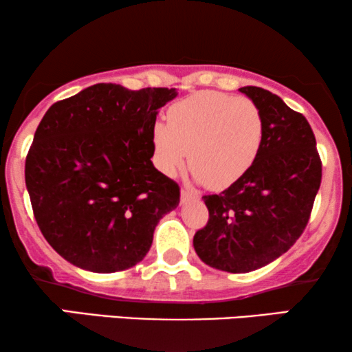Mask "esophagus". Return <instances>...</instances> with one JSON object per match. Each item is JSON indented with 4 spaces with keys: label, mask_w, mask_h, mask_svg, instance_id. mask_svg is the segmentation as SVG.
Listing matches in <instances>:
<instances>
[{
    "label": "esophagus",
    "mask_w": 352,
    "mask_h": 352,
    "mask_svg": "<svg viewBox=\"0 0 352 352\" xmlns=\"http://www.w3.org/2000/svg\"><path fill=\"white\" fill-rule=\"evenodd\" d=\"M189 200H199V195H195L189 190L182 189L181 190V204H186V201H189Z\"/></svg>",
    "instance_id": "esophagus-1"
}]
</instances>
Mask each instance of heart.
Masks as SVG:
<instances>
[{
	"label": "heart",
	"instance_id": "obj_1",
	"mask_svg": "<svg viewBox=\"0 0 352 352\" xmlns=\"http://www.w3.org/2000/svg\"><path fill=\"white\" fill-rule=\"evenodd\" d=\"M263 138L264 120L258 105L218 91H201L173 104L168 123L152 126L157 166L173 176L189 160L195 179L214 190L247 175Z\"/></svg>",
	"mask_w": 352,
	"mask_h": 352
}]
</instances>
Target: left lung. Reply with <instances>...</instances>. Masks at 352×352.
Listing matches in <instances>:
<instances>
[{"label":"left lung","mask_w":352,"mask_h":352,"mask_svg":"<svg viewBox=\"0 0 352 352\" xmlns=\"http://www.w3.org/2000/svg\"><path fill=\"white\" fill-rule=\"evenodd\" d=\"M239 91L263 113L261 151L235 184L204 197L210 219L194 235L201 261L232 274L256 271L293 247L309 221L322 179L307 120L271 91L258 86Z\"/></svg>","instance_id":"left-lung-1"}]
</instances>
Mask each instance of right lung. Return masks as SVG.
<instances>
[{
	"label": "right lung",
	"instance_id": "right-lung-1",
	"mask_svg": "<svg viewBox=\"0 0 352 352\" xmlns=\"http://www.w3.org/2000/svg\"><path fill=\"white\" fill-rule=\"evenodd\" d=\"M176 89L89 86L52 104L25 160L33 214L76 267L110 274L142 261L179 186L153 166L152 126Z\"/></svg>",
	"mask_w": 352,
	"mask_h": 352
}]
</instances>
